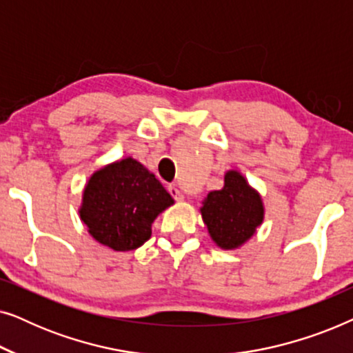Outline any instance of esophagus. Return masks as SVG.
Masks as SVG:
<instances>
[{"label":"esophagus","instance_id":"34e87169","mask_svg":"<svg viewBox=\"0 0 353 353\" xmlns=\"http://www.w3.org/2000/svg\"><path fill=\"white\" fill-rule=\"evenodd\" d=\"M168 192H170L172 197H173V199H175L176 202H181L183 199H185V196H183V192H181L180 190H178V186H175V185L168 186Z\"/></svg>","mask_w":353,"mask_h":353}]
</instances>
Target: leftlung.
Listing matches in <instances>:
<instances>
[{"instance_id": "8db88e82", "label": "left lung", "mask_w": 353, "mask_h": 353, "mask_svg": "<svg viewBox=\"0 0 353 353\" xmlns=\"http://www.w3.org/2000/svg\"><path fill=\"white\" fill-rule=\"evenodd\" d=\"M199 210L212 241L223 250L244 245L265 219L262 196L238 170L225 173L223 188L210 191Z\"/></svg>"}]
</instances>
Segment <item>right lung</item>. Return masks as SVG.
<instances>
[{
	"instance_id": "obj_1",
	"label": "right lung",
	"mask_w": 353,
	"mask_h": 353,
	"mask_svg": "<svg viewBox=\"0 0 353 353\" xmlns=\"http://www.w3.org/2000/svg\"><path fill=\"white\" fill-rule=\"evenodd\" d=\"M173 202L154 173L137 159L125 157L90 176L79 215L96 243L128 252L151 238L154 220Z\"/></svg>"
}]
</instances>
